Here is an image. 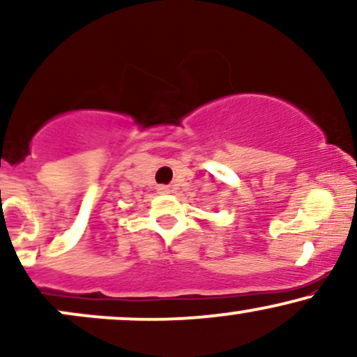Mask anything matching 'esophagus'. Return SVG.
Masks as SVG:
<instances>
[{"instance_id": "34e87169", "label": "esophagus", "mask_w": 357, "mask_h": 357, "mask_svg": "<svg viewBox=\"0 0 357 357\" xmlns=\"http://www.w3.org/2000/svg\"><path fill=\"white\" fill-rule=\"evenodd\" d=\"M158 191L161 192V195H167V192H169V188H167V186H159Z\"/></svg>"}]
</instances>
